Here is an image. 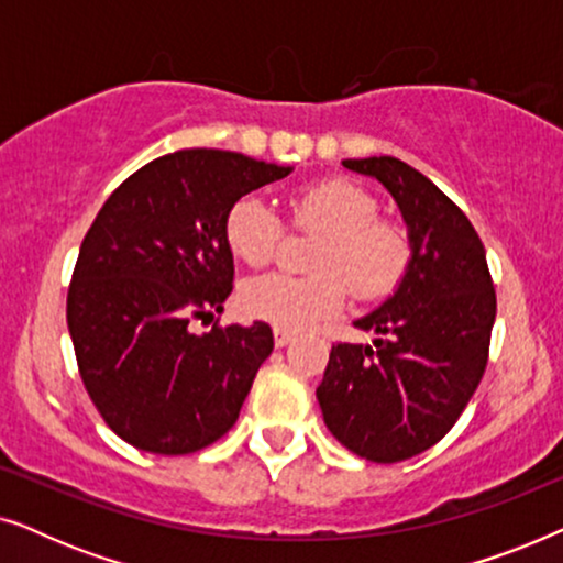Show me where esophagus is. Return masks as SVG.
Masks as SVG:
<instances>
[{
    "instance_id": "obj_1",
    "label": "esophagus",
    "mask_w": 563,
    "mask_h": 563,
    "mask_svg": "<svg viewBox=\"0 0 563 563\" xmlns=\"http://www.w3.org/2000/svg\"><path fill=\"white\" fill-rule=\"evenodd\" d=\"M291 338H295V333H289V330H282V328L274 330V343H276V349H284V345H289Z\"/></svg>"
}]
</instances>
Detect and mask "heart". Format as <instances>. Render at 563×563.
Masks as SVG:
<instances>
[{
  "mask_svg": "<svg viewBox=\"0 0 563 563\" xmlns=\"http://www.w3.org/2000/svg\"><path fill=\"white\" fill-rule=\"evenodd\" d=\"M297 228L320 233L312 276L268 274L243 289L253 318L282 330H302L341 310L345 287L358 299H382L397 287L410 264V241L395 222L379 220L376 199L356 184L328 179L307 184L289 197ZM225 238L235 258L266 266L282 238V220L258 197H241L225 218Z\"/></svg>",
  "mask_w": 563,
  "mask_h": 563,
  "instance_id": "1",
  "label": "heart"
}]
</instances>
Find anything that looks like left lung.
I'll return each mask as SVG.
<instances>
[{"label": "left lung", "instance_id": "1", "mask_svg": "<svg viewBox=\"0 0 563 563\" xmlns=\"http://www.w3.org/2000/svg\"><path fill=\"white\" fill-rule=\"evenodd\" d=\"M343 166L395 199L410 264L374 312L353 320L374 341L333 345L318 402L345 449L397 464L441 441L479 387L497 299L474 225L428 176L391 156Z\"/></svg>", "mask_w": 563, "mask_h": 563}]
</instances>
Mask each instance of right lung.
<instances>
[{"label":"right lung","mask_w":563,"mask_h":563,"mask_svg":"<svg viewBox=\"0 0 563 563\" xmlns=\"http://www.w3.org/2000/svg\"><path fill=\"white\" fill-rule=\"evenodd\" d=\"M295 168L233 151L184 148L128 176L79 249L66 320L91 402L135 449L181 456L235 426L261 364L266 322L214 325L233 291L225 218Z\"/></svg>","instance_id":"add662e5"}]
</instances>
